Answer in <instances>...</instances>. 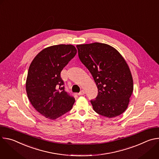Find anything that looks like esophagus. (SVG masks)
Masks as SVG:
<instances>
[{"instance_id":"1","label":"esophagus","mask_w":159,"mask_h":159,"mask_svg":"<svg viewBox=\"0 0 159 159\" xmlns=\"http://www.w3.org/2000/svg\"><path fill=\"white\" fill-rule=\"evenodd\" d=\"M85 94V91L84 90H82L78 94L79 96H82V95H84Z\"/></svg>"}]
</instances>
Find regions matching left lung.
I'll return each mask as SVG.
<instances>
[{
  "label": "left lung",
  "mask_w": 159,
  "mask_h": 159,
  "mask_svg": "<svg viewBox=\"0 0 159 159\" xmlns=\"http://www.w3.org/2000/svg\"><path fill=\"white\" fill-rule=\"evenodd\" d=\"M81 62L93 75L98 94L90 101L98 114L113 118L128 107L133 82L128 64L120 53L104 43L77 45Z\"/></svg>",
  "instance_id": "obj_1"
}]
</instances>
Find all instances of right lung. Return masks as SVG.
Returning <instances> with one entry per match:
<instances>
[{
    "label": "right lung",
    "instance_id": "add662e5",
    "mask_svg": "<svg viewBox=\"0 0 159 159\" xmlns=\"http://www.w3.org/2000/svg\"><path fill=\"white\" fill-rule=\"evenodd\" d=\"M77 53L71 44L43 50L31 62L26 89L30 101L41 115L55 120L71 110L75 98L65 90L61 72Z\"/></svg>",
    "mask_w": 159,
    "mask_h": 159
}]
</instances>
